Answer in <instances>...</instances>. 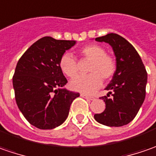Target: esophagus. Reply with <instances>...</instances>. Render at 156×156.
Listing matches in <instances>:
<instances>
[{"mask_svg":"<svg viewBox=\"0 0 156 156\" xmlns=\"http://www.w3.org/2000/svg\"><path fill=\"white\" fill-rule=\"evenodd\" d=\"M80 96H81L82 98H86V99H88V100H94L95 99L93 97H90V96H88V95H86V94H83V93H81V94H80Z\"/></svg>","mask_w":156,"mask_h":156,"instance_id":"obj_1","label":"esophagus"}]
</instances>
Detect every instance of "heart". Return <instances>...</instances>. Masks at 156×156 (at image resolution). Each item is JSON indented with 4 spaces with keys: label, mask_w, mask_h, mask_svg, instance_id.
Masks as SVG:
<instances>
[{
    "label": "heart",
    "mask_w": 156,
    "mask_h": 156,
    "mask_svg": "<svg viewBox=\"0 0 156 156\" xmlns=\"http://www.w3.org/2000/svg\"><path fill=\"white\" fill-rule=\"evenodd\" d=\"M83 58L90 60L88 75H78L70 82L72 90L83 94H92L102 85V78L108 81L112 78L116 70L115 59L106 54L104 47L98 45L83 46L79 51ZM59 67L62 73L68 77H73L78 72V63L70 53H65L60 58Z\"/></svg>",
    "instance_id": "heart-1"
}]
</instances>
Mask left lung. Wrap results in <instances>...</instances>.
<instances>
[{
	"mask_svg": "<svg viewBox=\"0 0 156 156\" xmlns=\"http://www.w3.org/2000/svg\"><path fill=\"white\" fill-rule=\"evenodd\" d=\"M95 41L110 45L116 61L115 74L105 88L109 92L100 98L105 102V110L95 114V120L110 127L126 125L135 118L145 99L146 69L135 47L120 35L108 34Z\"/></svg>",
	"mask_w": 156,
	"mask_h": 156,
	"instance_id": "left-lung-1",
	"label": "left lung"
}]
</instances>
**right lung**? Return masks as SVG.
<instances>
[{"mask_svg": "<svg viewBox=\"0 0 156 156\" xmlns=\"http://www.w3.org/2000/svg\"><path fill=\"white\" fill-rule=\"evenodd\" d=\"M75 41L43 37L20 57L14 71L13 86L18 108L25 118L41 129H51L66 120L70 106L79 93L64 86L67 79L59 60Z\"/></svg>", "mask_w": 156, "mask_h": 156, "instance_id": "add662e5", "label": "right lung"}]
</instances>
